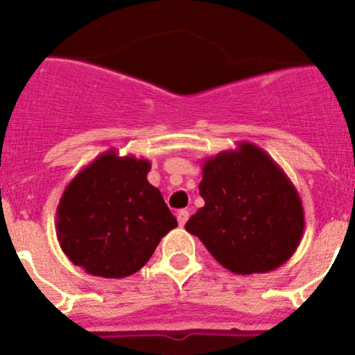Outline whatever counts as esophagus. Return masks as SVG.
Masks as SVG:
<instances>
[{"label":"esophagus","instance_id":"34e87169","mask_svg":"<svg viewBox=\"0 0 355 355\" xmlns=\"http://www.w3.org/2000/svg\"><path fill=\"white\" fill-rule=\"evenodd\" d=\"M188 216H190L188 209H180V211H178V222H180V225L187 224Z\"/></svg>","mask_w":355,"mask_h":355}]
</instances>
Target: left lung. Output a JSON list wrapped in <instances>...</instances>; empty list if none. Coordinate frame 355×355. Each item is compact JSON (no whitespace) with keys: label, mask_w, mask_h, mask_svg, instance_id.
<instances>
[{"label":"left lung","mask_w":355,"mask_h":355,"mask_svg":"<svg viewBox=\"0 0 355 355\" xmlns=\"http://www.w3.org/2000/svg\"><path fill=\"white\" fill-rule=\"evenodd\" d=\"M205 206L184 229L233 274H265L293 256L304 233L297 188L261 147L240 142L202 163Z\"/></svg>","instance_id":"8db88e82"}]
</instances>
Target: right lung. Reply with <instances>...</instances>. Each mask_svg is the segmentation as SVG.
<instances>
[{
  "label": "right lung",
  "instance_id": "obj_1",
  "mask_svg": "<svg viewBox=\"0 0 355 355\" xmlns=\"http://www.w3.org/2000/svg\"><path fill=\"white\" fill-rule=\"evenodd\" d=\"M150 162L110 149L81 168L56 208L64 254L87 274L121 279L139 272L178 225L147 181Z\"/></svg>",
  "mask_w": 355,
  "mask_h": 355
}]
</instances>
